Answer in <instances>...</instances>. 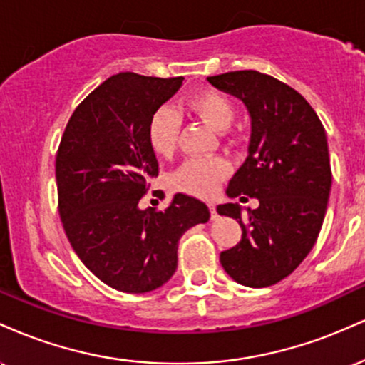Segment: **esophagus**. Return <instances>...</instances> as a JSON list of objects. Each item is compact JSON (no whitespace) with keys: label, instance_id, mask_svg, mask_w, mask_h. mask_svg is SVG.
<instances>
[{"label":"esophagus","instance_id":"1","mask_svg":"<svg viewBox=\"0 0 365 365\" xmlns=\"http://www.w3.org/2000/svg\"><path fill=\"white\" fill-rule=\"evenodd\" d=\"M209 211H211V220H217V212L215 204H209Z\"/></svg>","mask_w":365,"mask_h":365}]
</instances>
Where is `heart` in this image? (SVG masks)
<instances>
[{
	"instance_id": "1",
	"label": "heart",
	"mask_w": 365,
	"mask_h": 365,
	"mask_svg": "<svg viewBox=\"0 0 365 365\" xmlns=\"http://www.w3.org/2000/svg\"><path fill=\"white\" fill-rule=\"evenodd\" d=\"M185 108L209 127L225 132L235 118V104L223 92L204 89L187 99ZM180 116L170 106H163L150 116L148 139L158 156L170 158L178 144ZM230 165L225 159H190L175 173V185L197 197H211L228 177Z\"/></svg>"
}]
</instances>
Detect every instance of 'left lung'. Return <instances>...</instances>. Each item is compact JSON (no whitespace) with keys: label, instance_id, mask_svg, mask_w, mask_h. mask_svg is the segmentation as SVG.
<instances>
[{"label":"left lung","instance_id":"1","mask_svg":"<svg viewBox=\"0 0 365 365\" xmlns=\"http://www.w3.org/2000/svg\"><path fill=\"white\" fill-rule=\"evenodd\" d=\"M207 81L242 99L252 120L249 156L226 194L259 200L245 220L237 202L217 206L242 226V240L221 252V266L245 287H271L299 267L321 232L331 190L324 127L299 92L271 75L240 70Z\"/></svg>","mask_w":365,"mask_h":365}]
</instances>
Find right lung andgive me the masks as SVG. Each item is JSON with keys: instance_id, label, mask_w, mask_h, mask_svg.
Here are the masks:
<instances>
[{"instance_id": "right-lung-1", "label": "right lung", "mask_w": 365, "mask_h": 365, "mask_svg": "<svg viewBox=\"0 0 365 365\" xmlns=\"http://www.w3.org/2000/svg\"><path fill=\"white\" fill-rule=\"evenodd\" d=\"M182 83L183 77L113 75L78 104L63 132L56 154L63 228L87 269L115 290L163 287L177 271L180 237L209 220L206 204L185 194H175L165 211L139 207L159 171L149 120Z\"/></svg>"}]
</instances>
